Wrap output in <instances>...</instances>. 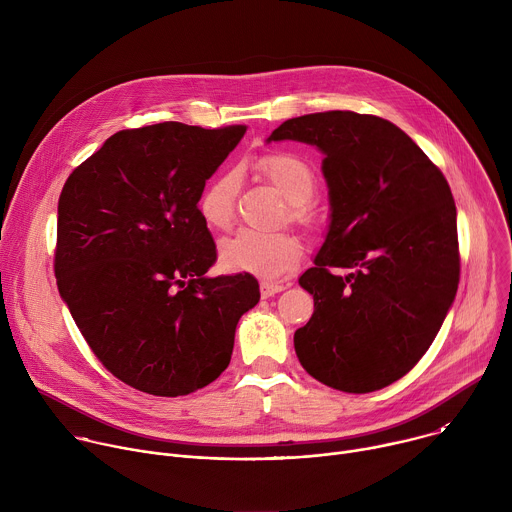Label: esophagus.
Segmentation results:
<instances>
[{
  "label": "esophagus",
  "mask_w": 512,
  "mask_h": 512,
  "mask_svg": "<svg viewBox=\"0 0 512 512\" xmlns=\"http://www.w3.org/2000/svg\"><path fill=\"white\" fill-rule=\"evenodd\" d=\"M287 285L285 283H279V281H267L263 279L261 281V296L263 298H271L275 294H279V291H283Z\"/></svg>",
  "instance_id": "1"
}]
</instances>
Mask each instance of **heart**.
I'll return each mask as SVG.
<instances>
[{"instance_id": "obj_1", "label": "heart", "mask_w": 512, "mask_h": 512, "mask_svg": "<svg viewBox=\"0 0 512 512\" xmlns=\"http://www.w3.org/2000/svg\"><path fill=\"white\" fill-rule=\"evenodd\" d=\"M257 170L289 202V218L296 223L308 221L310 198L316 192V174L306 160L289 152H269L257 160ZM239 172L225 170L216 174L200 192L196 208L202 223L212 231H225L235 216V198L239 192ZM304 247L291 233H259L239 229L218 245V259L229 271H243L261 277H279L298 267Z\"/></svg>"}]
</instances>
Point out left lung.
I'll return each instance as SVG.
<instances>
[{
  "label": "left lung",
  "instance_id": "1",
  "mask_svg": "<svg viewBox=\"0 0 512 512\" xmlns=\"http://www.w3.org/2000/svg\"><path fill=\"white\" fill-rule=\"evenodd\" d=\"M324 154L330 225L300 285L314 314L294 334L302 367L344 393L407 375L440 332L458 291L456 204L448 180L397 125L326 111L283 121L267 141ZM334 268H348L346 276Z\"/></svg>",
  "mask_w": 512,
  "mask_h": 512
}]
</instances>
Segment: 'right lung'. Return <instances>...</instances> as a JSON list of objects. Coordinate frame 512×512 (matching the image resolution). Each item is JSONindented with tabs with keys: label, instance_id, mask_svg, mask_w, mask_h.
<instances>
[{
	"label": "right lung",
	"instance_id": "right-lung-1",
	"mask_svg": "<svg viewBox=\"0 0 512 512\" xmlns=\"http://www.w3.org/2000/svg\"><path fill=\"white\" fill-rule=\"evenodd\" d=\"M245 131L123 129L62 188L60 298L103 367L137 391L180 397L218 379L239 318L259 302L253 275H206L216 247L196 208Z\"/></svg>",
	"mask_w": 512,
	"mask_h": 512
}]
</instances>
